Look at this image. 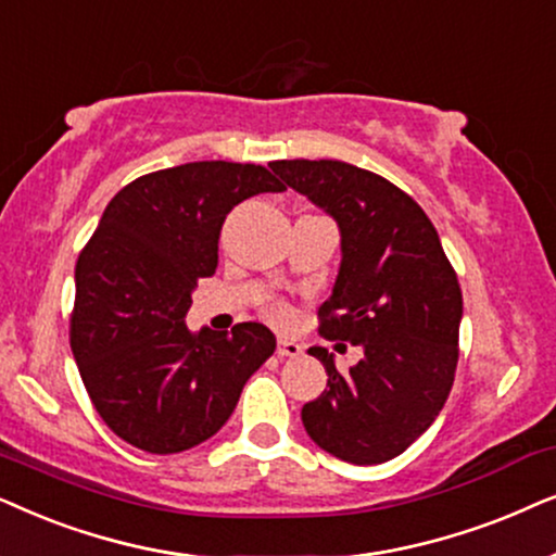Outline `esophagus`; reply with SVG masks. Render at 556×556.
<instances>
[{"label": "esophagus", "mask_w": 556, "mask_h": 556, "mask_svg": "<svg viewBox=\"0 0 556 556\" xmlns=\"http://www.w3.org/2000/svg\"><path fill=\"white\" fill-rule=\"evenodd\" d=\"M277 353L282 355V358H298V355H302V345L298 343V340L279 338V343H277Z\"/></svg>", "instance_id": "1"}]
</instances>
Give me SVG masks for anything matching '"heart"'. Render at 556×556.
I'll return each instance as SVG.
<instances>
[{
	"label": "heart",
	"instance_id": "obj_1",
	"mask_svg": "<svg viewBox=\"0 0 556 556\" xmlns=\"http://www.w3.org/2000/svg\"><path fill=\"white\" fill-rule=\"evenodd\" d=\"M269 315L274 317V320H287V317H290L285 305H269Z\"/></svg>",
	"mask_w": 556,
	"mask_h": 556
}]
</instances>
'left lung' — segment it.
<instances>
[{
  "label": "left lung",
  "instance_id": "left-lung-1",
  "mask_svg": "<svg viewBox=\"0 0 556 556\" xmlns=\"http://www.w3.org/2000/svg\"><path fill=\"white\" fill-rule=\"evenodd\" d=\"M282 180L336 218L340 269L317 309L320 336L364 348L340 374L309 348L328 389L302 406L325 453L353 465L402 455L445 406L457 368L463 292L432 220L387 177L340 160H279Z\"/></svg>",
  "mask_w": 556,
  "mask_h": 556
}]
</instances>
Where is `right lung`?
<instances>
[{
    "instance_id": "right-lung-1",
    "label": "right lung",
    "mask_w": 556,
    "mask_h": 556,
    "mask_svg": "<svg viewBox=\"0 0 556 556\" xmlns=\"http://www.w3.org/2000/svg\"><path fill=\"white\" fill-rule=\"evenodd\" d=\"M262 165L188 162L111 198L76 264L71 348L109 429L152 455L201 445L231 417L243 383L277 348L262 323L190 332L198 279L218 266L233 205L282 192Z\"/></svg>"
}]
</instances>
